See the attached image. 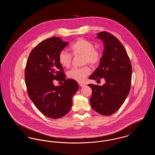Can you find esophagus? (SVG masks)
<instances>
[{
    "instance_id": "esophagus-1",
    "label": "esophagus",
    "mask_w": 155,
    "mask_h": 155,
    "mask_svg": "<svg viewBox=\"0 0 155 155\" xmlns=\"http://www.w3.org/2000/svg\"><path fill=\"white\" fill-rule=\"evenodd\" d=\"M78 85H79L80 87H84V86H85V84L82 83V82H78Z\"/></svg>"
}]
</instances>
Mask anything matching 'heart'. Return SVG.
I'll return each instance as SVG.
<instances>
[{
	"mask_svg": "<svg viewBox=\"0 0 155 155\" xmlns=\"http://www.w3.org/2000/svg\"><path fill=\"white\" fill-rule=\"evenodd\" d=\"M72 54L74 56H82V63L85 64L88 63L92 66L97 64L101 59L100 52L95 49V46L92 43L84 39H78L71 46ZM59 63L63 67L68 68L70 66L72 56L68 52L62 50L58 56ZM90 73L88 67L84 66L80 68H73L67 73L68 78L78 81H83Z\"/></svg>",
	"mask_w": 155,
	"mask_h": 155,
	"instance_id": "b5f03b06",
	"label": "heart"
}]
</instances>
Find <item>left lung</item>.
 <instances>
[{
  "instance_id": "8db88e82",
  "label": "left lung",
  "mask_w": 155,
  "mask_h": 155,
  "mask_svg": "<svg viewBox=\"0 0 155 155\" xmlns=\"http://www.w3.org/2000/svg\"><path fill=\"white\" fill-rule=\"evenodd\" d=\"M102 41L103 55L99 66L89 78L99 81L103 78L102 86L89 84L92 90L90 103L98 113L109 116L121 106L128 96L131 82L132 66L125 48L116 37L107 32L96 34Z\"/></svg>"
}]
</instances>
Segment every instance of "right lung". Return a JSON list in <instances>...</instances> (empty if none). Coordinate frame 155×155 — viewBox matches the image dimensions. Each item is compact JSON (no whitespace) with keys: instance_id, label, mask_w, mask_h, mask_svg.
I'll return each instance as SVG.
<instances>
[{"instance_id":"obj_1","label":"right lung","mask_w":155,"mask_h":155,"mask_svg":"<svg viewBox=\"0 0 155 155\" xmlns=\"http://www.w3.org/2000/svg\"><path fill=\"white\" fill-rule=\"evenodd\" d=\"M68 44L59 37L43 41L30 53L26 64L25 80L29 97L37 109L49 118H60L66 114L79 88L77 81L66 79L59 63V53ZM54 79L64 82L55 86Z\"/></svg>"}]
</instances>
